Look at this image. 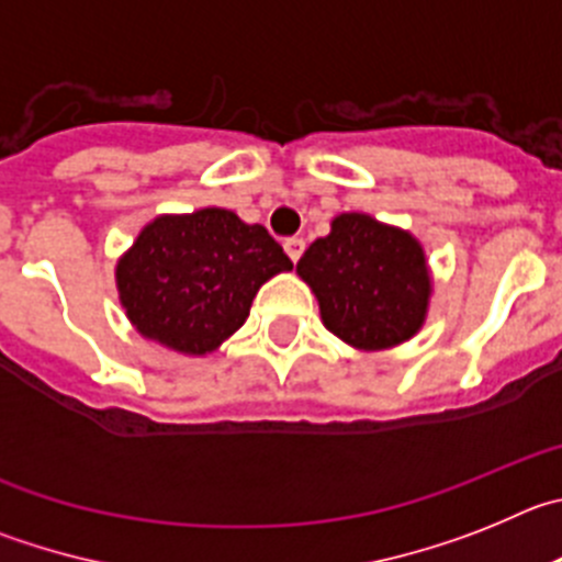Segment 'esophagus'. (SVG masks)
<instances>
[{"mask_svg": "<svg viewBox=\"0 0 562 562\" xmlns=\"http://www.w3.org/2000/svg\"><path fill=\"white\" fill-rule=\"evenodd\" d=\"M282 249H285V255L296 262L302 257V251H305V240H302V237H288L285 244H282Z\"/></svg>", "mask_w": 562, "mask_h": 562, "instance_id": "esophagus-1", "label": "esophagus"}]
</instances>
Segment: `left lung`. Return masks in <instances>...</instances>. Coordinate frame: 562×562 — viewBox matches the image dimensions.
Here are the masks:
<instances>
[{"instance_id":"1","label":"left lung","mask_w":562,"mask_h":562,"mask_svg":"<svg viewBox=\"0 0 562 562\" xmlns=\"http://www.w3.org/2000/svg\"><path fill=\"white\" fill-rule=\"evenodd\" d=\"M296 274L316 293L322 322L356 350H386L423 327L431 300L426 251L412 232L363 212L333 218Z\"/></svg>"}]
</instances>
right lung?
Here are the masks:
<instances>
[{"label":"right lung","mask_w":562,"mask_h":562,"mask_svg":"<svg viewBox=\"0 0 562 562\" xmlns=\"http://www.w3.org/2000/svg\"><path fill=\"white\" fill-rule=\"evenodd\" d=\"M293 262L260 224L206 206L150 221L117 262L131 325L184 356H206L244 327L260 285Z\"/></svg>","instance_id":"right-lung-1"}]
</instances>
